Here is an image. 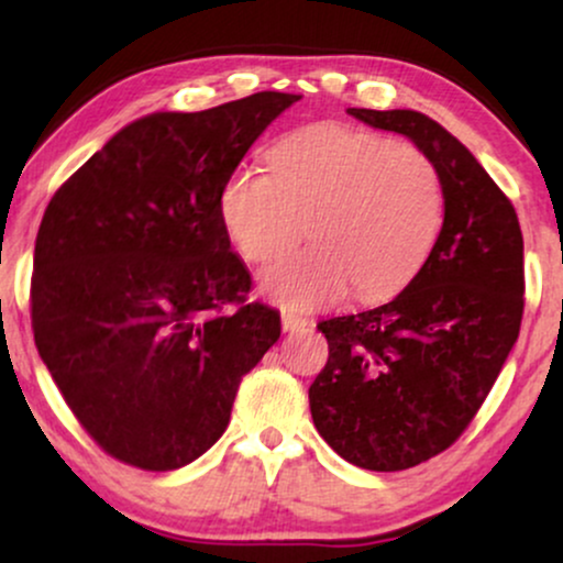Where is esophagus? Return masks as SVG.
<instances>
[{"mask_svg": "<svg viewBox=\"0 0 563 563\" xmlns=\"http://www.w3.org/2000/svg\"><path fill=\"white\" fill-rule=\"evenodd\" d=\"M310 325V320L302 318V314H295V312H282V328L287 330V333H295V330H302Z\"/></svg>", "mask_w": 563, "mask_h": 563, "instance_id": "obj_1", "label": "esophagus"}]
</instances>
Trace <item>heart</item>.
Returning <instances> with one entry per match:
<instances>
[{"instance_id":"1","label":"heart","mask_w":563,"mask_h":563,"mask_svg":"<svg viewBox=\"0 0 563 563\" xmlns=\"http://www.w3.org/2000/svg\"><path fill=\"white\" fill-rule=\"evenodd\" d=\"M266 161L268 174H230L220 214L253 264L310 233L314 245L279 258L261 279L279 305H335L351 287L358 297H384L426 264L441 233L443 184L418 145L312 125L276 143Z\"/></svg>"}]
</instances>
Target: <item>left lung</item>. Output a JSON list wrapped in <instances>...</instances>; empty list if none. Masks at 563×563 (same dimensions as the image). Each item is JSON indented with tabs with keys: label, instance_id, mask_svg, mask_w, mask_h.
<instances>
[{
	"label": "left lung",
	"instance_id": "1",
	"mask_svg": "<svg viewBox=\"0 0 563 563\" xmlns=\"http://www.w3.org/2000/svg\"><path fill=\"white\" fill-rule=\"evenodd\" d=\"M433 161L443 228L387 305L322 320L328 364L310 387L318 433L368 472H402L459 441L497 382L526 307L522 233L505 191L464 143L415 110H358Z\"/></svg>",
	"mask_w": 563,
	"mask_h": 563
}]
</instances>
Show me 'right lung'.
Returning a JSON list of instances; mask_svg holds the SVG:
<instances>
[{
  "label": "right lung",
  "instance_id": "obj_1",
  "mask_svg": "<svg viewBox=\"0 0 563 563\" xmlns=\"http://www.w3.org/2000/svg\"><path fill=\"white\" fill-rule=\"evenodd\" d=\"M302 99L258 91L122 128L45 207L30 310L43 364L99 449L172 472L225 433L241 379L279 341L245 302L220 195L253 141Z\"/></svg>",
  "mask_w": 563,
  "mask_h": 563
}]
</instances>
